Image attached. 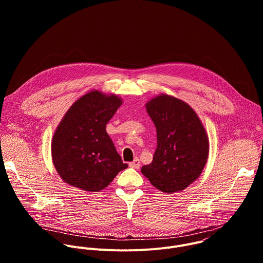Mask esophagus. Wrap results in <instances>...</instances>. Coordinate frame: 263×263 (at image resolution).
Segmentation results:
<instances>
[{
	"instance_id": "esophagus-1",
	"label": "esophagus",
	"mask_w": 263,
	"mask_h": 263,
	"mask_svg": "<svg viewBox=\"0 0 263 263\" xmlns=\"http://www.w3.org/2000/svg\"><path fill=\"white\" fill-rule=\"evenodd\" d=\"M129 165H130V167H132V168H136V170H138V168L140 167V161H139V159H138V158H135L132 162H130V163H129Z\"/></svg>"
}]
</instances>
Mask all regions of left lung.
<instances>
[{"instance_id": "8db88e82", "label": "left lung", "mask_w": 263, "mask_h": 263, "mask_svg": "<svg viewBox=\"0 0 263 263\" xmlns=\"http://www.w3.org/2000/svg\"><path fill=\"white\" fill-rule=\"evenodd\" d=\"M157 132L153 161L141 173L164 194L184 191L202 174L209 155L206 130L196 111L184 101L159 95L145 103Z\"/></svg>"}]
</instances>
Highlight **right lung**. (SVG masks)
Wrapping results in <instances>:
<instances>
[{"instance_id": "obj_1", "label": "right lung", "mask_w": 263, "mask_h": 263, "mask_svg": "<svg viewBox=\"0 0 263 263\" xmlns=\"http://www.w3.org/2000/svg\"><path fill=\"white\" fill-rule=\"evenodd\" d=\"M123 104L117 95L90 90L66 111L53 135L54 166L61 179L85 192H100L128 167L106 132Z\"/></svg>"}]
</instances>
